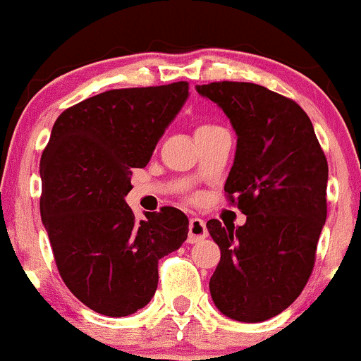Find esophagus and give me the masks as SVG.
<instances>
[{
    "label": "esophagus",
    "instance_id": "esophagus-1",
    "mask_svg": "<svg viewBox=\"0 0 361 361\" xmlns=\"http://www.w3.org/2000/svg\"><path fill=\"white\" fill-rule=\"evenodd\" d=\"M209 235V230L205 226V221L200 217H191L189 219V231H188V242L195 244V242L203 240Z\"/></svg>",
    "mask_w": 361,
    "mask_h": 361
}]
</instances>
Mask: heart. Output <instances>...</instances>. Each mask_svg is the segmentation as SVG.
<instances>
[{
	"instance_id": "b5f03b06",
	"label": "heart",
	"mask_w": 361,
	"mask_h": 361,
	"mask_svg": "<svg viewBox=\"0 0 361 361\" xmlns=\"http://www.w3.org/2000/svg\"><path fill=\"white\" fill-rule=\"evenodd\" d=\"M214 128H217V126H212V124H200V126H198V128H196V133H200V131L214 130Z\"/></svg>"
}]
</instances>
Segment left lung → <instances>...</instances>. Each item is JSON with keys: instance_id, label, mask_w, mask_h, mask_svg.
Masks as SVG:
<instances>
[{"instance_id": "1", "label": "left lung", "mask_w": 361, "mask_h": 361, "mask_svg": "<svg viewBox=\"0 0 361 361\" xmlns=\"http://www.w3.org/2000/svg\"><path fill=\"white\" fill-rule=\"evenodd\" d=\"M196 91L223 109L237 133L224 195L247 216L238 228L207 223L221 249L210 295L224 316L259 323L297 300L312 274L326 221V156L291 98L252 82H210Z\"/></svg>"}]
</instances>
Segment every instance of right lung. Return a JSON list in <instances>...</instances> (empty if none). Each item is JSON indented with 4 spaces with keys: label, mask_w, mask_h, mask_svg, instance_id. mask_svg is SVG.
Here are the masks:
<instances>
[{
    "label": "right lung",
    "mask_w": 361,
    "mask_h": 361,
    "mask_svg": "<svg viewBox=\"0 0 361 361\" xmlns=\"http://www.w3.org/2000/svg\"><path fill=\"white\" fill-rule=\"evenodd\" d=\"M188 82L112 89L64 110L40 159V212L68 290L112 317L151 302L158 262L188 238L189 221L161 207L137 221L124 196L188 98Z\"/></svg>",
    "instance_id": "right-lung-1"
}]
</instances>
